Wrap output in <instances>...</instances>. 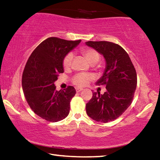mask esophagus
Here are the masks:
<instances>
[{"label": "esophagus", "mask_w": 160, "mask_h": 160, "mask_svg": "<svg viewBox=\"0 0 160 160\" xmlns=\"http://www.w3.org/2000/svg\"><path fill=\"white\" fill-rule=\"evenodd\" d=\"M82 90H83L82 88H76V92H80L82 91Z\"/></svg>", "instance_id": "esophagus-1"}]
</instances>
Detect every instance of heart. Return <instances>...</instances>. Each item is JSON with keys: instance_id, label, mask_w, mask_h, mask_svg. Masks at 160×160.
Wrapping results in <instances>:
<instances>
[{"instance_id": "heart-1", "label": "heart", "mask_w": 160, "mask_h": 160, "mask_svg": "<svg viewBox=\"0 0 160 160\" xmlns=\"http://www.w3.org/2000/svg\"><path fill=\"white\" fill-rule=\"evenodd\" d=\"M82 55L85 56L87 61L91 65L96 64L99 61L100 56L99 53L93 48H87L82 51ZM73 54L72 53H68L65 56L63 61V66L65 69H68L71 66ZM94 78V76L90 73H78L72 78V81L74 85L83 87L88 85V83Z\"/></svg>"}]
</instances>
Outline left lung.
Listing matches in <instances>:
<instances>
[{"label": "left lung", "mask_w": 160, "mask_h": 160, "mask_svg": "<svg viewBox=\"0 0 160 160\" xmlns=\"http://www.w3.org/2000/svg\"><path fill=\"white\" fill-rule=\"evenodd\" d=\"M104 56V73L96 85L106 86L103 94L92 92L86 112L98 122L107 123L119 117L131 105L137 86L136 71L128 54L120 46L109 42H85Z\"/></svg>", "instance_id": "obj_1"}]
</instances>
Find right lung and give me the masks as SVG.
<instances>
[{
  "instance_id": "obj_1",
  "label": "right lung",
  "mask_w": 160,
  "mask_h": 160,
  "mask_svg": "<svg viewBox=\"0 0 160 160\" xmlns=\"http://www.w3.org/2000/svg\"><path fill=\"white\" fill-rule=\"evenodd\" d=\"M80 42L48 38L35 48L27 62L22 79L26 100L37 115L48 121L57 122L68 115L70 100L76 91L72 86L57 91L54 82L64 72L65 56Z\"/></svg>"
}]
</instances>
